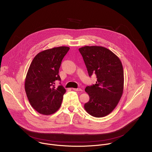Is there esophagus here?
Listing matches in <instances>:
<instances>
[{"label":"esophagus","mask_w":152,"mask_h":152,"mask_svg":"<svg viewBox=\"0 0 152 152\" xmlns=\"http://www.w3.org/2000/svg\"><path fill=\"white\" fill-rule=\"evenodd\" d=\"M73 90L74 91H82V89H80V88H73Z\"/></svg>","instance_id":"1"}]
</instances>
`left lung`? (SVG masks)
Segmentation results:
<instances>
[{"mask_svg": "<svg viewBox=\"0 0 152 152\" xmlns=\"http://www.w3.org/2000/svg\"><path fill=\"white\" fill-rule=\"evenodd\" d=\"M88 75H96L95 85L86 86L90 96L84 104L90 115L100 118L110 114L118 104L123 92L124 72L119 58L102 46H86L79 49Z\"/></svg>", "mask_w": 152, "mask_h": 152, "instance_id": "8db88e82", "label": "left lung"}]
</instances>
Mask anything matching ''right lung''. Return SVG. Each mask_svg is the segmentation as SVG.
Listing matches in <instances>:
<instances>
[{"instance_id":"right-lung-1","label":"right lung","mask_w":152,"mask_h":152,"mask_svg":"<svg viewBox=\"0 0 152 152\" xmlns=\"http://www.w3.org/2000/svg\"><path fill=\"white\" fill-rule=\"evenodd\" d=\"M69 49L60 46L43 50L34 57L30 65L25 89L31 105L41 114H52L61 105L66 90L62 85L56 86L55 82L61 80L59 69Z\"/></svg>"}]
</instances>
